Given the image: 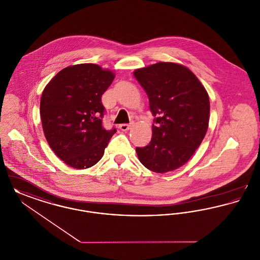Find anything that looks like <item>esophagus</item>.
<instances>
[{"label": "esophagus", "instance_id": "34e87169", "mask_svg": "<svg viewBox=\"0 0 260 260\" xmlns=\"http://www.w3.org/2000/svg\"><path fill=\"white\" fill-rule=\"evenodd\" d=\"M132 123L131 124H122L119 125V127H120V129H122V131H128L131 127H132Z\"/></svg>", "mask_w": 260, "mask_h": 260}]
</instances>
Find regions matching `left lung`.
Returning <instances> with one entry per match:
<instances>
[{
    "instance_id": "left-lung-1",
    "label": "left lung",
    "mask_w": 260,
    "mask_h": 260,
    "mask_svg": "<svg viewBox=\"0 0 260 260\" xmlns=\"http://www.w3.org/2000/svg\"><path fill=\"white\" fill-rule=\"evenodd\" d=\"M134 74L146 91L155 117L150 143L136 147L138 159L155 173L174 171L192 157L207 134L209 94L198 78L180 64L159 62Z\"/></svg>"
}]
</instances>
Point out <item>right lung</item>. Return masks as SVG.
<instances>
[{"label": "right lung", "mask_w": 260, "mask_h": 260, "mask_svg": "<svg viewBox=\"0 0 260 260\" xmlns=\"http://www.w3.org/2000/svg\"><path fill=\"white\" fill-rule=\"evenodd\" d=\"M110 70L91 63L64 68L45 87L40 114L50 148L75 169H87L102 158L115 127H103L101 96L114 80Z\"/></svg>", "instance_id": "right-lung-1"}]
</instances>
